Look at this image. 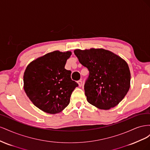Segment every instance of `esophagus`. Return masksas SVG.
Listing matches in <instances>:
<instances>
[{"instance_id":"esophagus-1","label":"esophagus","mask_w":150,"mask_h":150,"mask_svg":"<svg viewBox=\"0 0 150 150\" xmlns=\"http://www.w3.org/2000/svg\"><path fill=\"white\" fill-rule=\"evenodd\" d=\"M78 83L79 84V87H81V86H82V85H83V81H82V80L80 79V80L78 81Z\"/></svg>"}]
</instances>
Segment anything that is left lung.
<instances>
[{"instance_id": "obj_1", "label": "left lung", "mask_w": 150, "mask_h": 150, "mask_svg": "<svg viewBox=\"0 0 150 150\" xmlns=\"http://www.w3.org/2000/svg\"><path fill=\"white\" fill-rule=\"evenodd\" d=\"M89 74L84 84L87 101L101 110H110L125 98L130 87L128 64L121 57L104 49L74 51Z\"/></svg>"}]
</instances>
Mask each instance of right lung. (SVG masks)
<instances>
[{"mask_svg": "<svg viewBox=\"0 0 150 150\" xmlns=\"http://www.w3.org/2000/svg\"><path fill=\"white\" fill-rule=\"evenodd\" d=\"M71 52L55 51L31 62L24 74V89L34 105L49 114L60 112L78 84L64 67Z\"/></svg>", "mask_w": 150, "mask_h": 150, "instance_id": "1", "label": "right lung"}]
</instances>
